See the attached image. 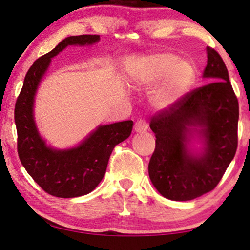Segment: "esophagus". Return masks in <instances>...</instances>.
<instances>
[{
	"label": "esophagus",
	"instance_id": "esophagus-1",
	"mask_svg": "<svg viewBox=\"0 0 250 250\" xmlns=\"http://www.w3.org/2000/svg\"><path fill=\"white\" fill-rule=\"evenodd\" d=\"M148 128H149V124L145 121V119H139L134 125V131L136 133H145L148 131Z\"/></svg>",
	"mask_w": 250,
	"mask_h": 250
}]
</instances>
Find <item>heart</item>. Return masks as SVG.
I'll use <instances>...</instances> for the list:
<instances>
[{"label":"heart","mask_w":250,"mask_h":250,"mask_svg":"<svg viewBox=\"0 0 250 250\" xmlns=\"http://www.w3.org/2000/svg\"><path fill=\"white\" fill-rule=\"evenodd\" d=\"M138 86L150 87L161 83L153 91L155 107L166 109L186 98L196 81V68L190 61L179 59L176 54L156 52L143 58L131 73Z\"/></svg>","instance_id":"obj_1"}]
</instances>
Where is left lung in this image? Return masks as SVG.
I'll return each instance as SVG.
<instances>
[{
    "mask_svg": "<svg viewBox=\"0 0 250 250\" xmlns=\"http://www.w3.org/2000/svg\"><path fill=\"white\" fill-rule=\"evenodd\" d=\"M203 77L209 83L155 116L156 149L149 177L167 199L188 201L217 186L238 146L239 104L224 61L207 46Z\"/></svg>",
    "mask_w": 250,
    "mask_h": 250,
    "instance_id": "8db88e82",
    "label": "left lung"
}]
</instances>
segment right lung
<instances>
[{
    "label": "right lung",
    "instance_id": "obj_1",
    "mask_svg": "<svg viewBox=\"0 0 250 250\" xmlns=\"http://www.w3.org/2000/svg\"><path fill=\"white\" fill-rule=\"evenodd\" d=\"M99 41V35L69 36L61 41L29 68L17 99L15 123L20 162L34 181L51 196L75 198L92 192L104 179L115 146L131 135L132 121L99 125L77 145L58 149L47 145L37 128L35 98L52 58L68 46H91Z\"/></svg>",
    "mask_w": 250,
    "mask_h": 250
}]
</instances>
